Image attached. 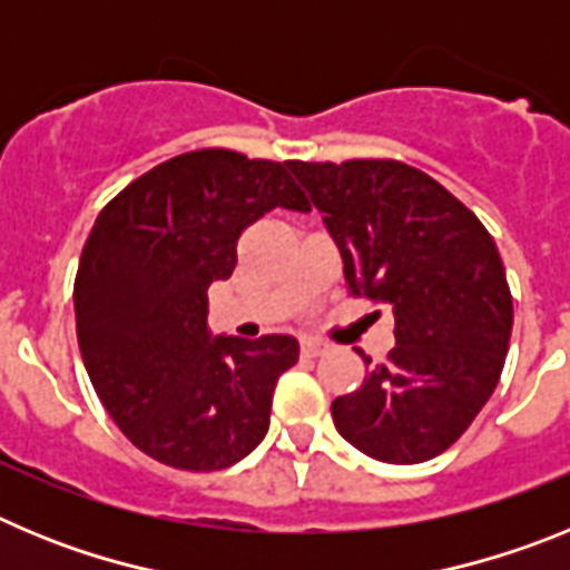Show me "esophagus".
<instances>
[{"mask_svg": "<svg viewBox=\"0 0 570 570\" xmlns=\"http://www.w3.org/2000/svg\"><path fill=\"white\" fill-rule=\"evenodd\" d=\"M322 351H325V342L314 340V336H308V340H302V354H305V356H320Z\"/></svg>", "mask_w": 570, "mask_h": 570, "instance_id": "34e87169", "label": "esophagus"}]
</instances>
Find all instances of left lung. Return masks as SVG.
I'll use <instances>...</instances> for the list:
<instances>
[{"label":"left lung","instance_id":"obj_1","mask_svg":"<svg viewBox=\"0 0 570 570\" xmlns=\"http://www.w3.org/2000/svg\"><path fill=\"white\" fill-rule=\"evenodd\" d=\"M340 248L347 288L394 314L396 345L331 416L356 451L411 465L442 454L491 400L513 302L491 234L454 194L391 159L285 163Z\"/></svg>","mask_w":570,"mask_h":570}]
</instances>
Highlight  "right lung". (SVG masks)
<instances>
[{"mask_svg":"<svg viewBox=\"0 0 570 570\" xmlns=\"http://www.w3.org/2000/svg\"><path fill=\"white\" fill-rule=\"evenodd\" d=\"M274 208L311 210L285 165L190 150L110 199L85 242L73 285L85 367L110 420L165 465L219 471L268 434L299 342L214 336L208 288L234 274L242 230Z\"/></svg>","mask_w":570,"mask_h":570,"instance_id":"add662e5","label":"right lung"}]
</instances>
